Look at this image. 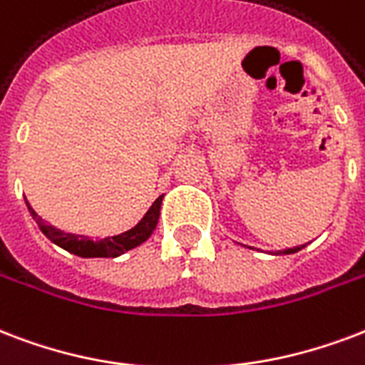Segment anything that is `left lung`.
I'll list each match as a JSON object with an SVG mask.
<instances>
[{
	"mask_svg": "<svg viewBox=\"0 0 365 365\" xmlns=\"http://www.w3.org/2000/svg\"><path fill=\"white\" fill-rule=\"evenodd\" d=\"M306 245H300V247H293V249H285V250H277L275 255H293V252H299L300 249H304Z\"/></svg>",
	"mask_w": 365,
	"mask_h": 365,
	"instance_id": "1",
	"label": "left lung"
}]
</instances>
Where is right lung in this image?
<instances>
[{
  "label": "right lung",
  "instance_id": "right-lung-1",
  "mask_svg": "<svg viewBox=\"0 0 365 365\" xmlns=\"http://www.w3.org/2000/svg\"><path fill=\"white\" fill-rule=\"evenodd\" d=\"M160 195L157 201L153 202L151 208L147 210L145 216L139 220V224L128 230V232L120 233V235H113V237L105 239H93L83 237V235H76V233H65L63 230H57L55 226L46 224V220H41V216L36 214V210L26 201V207L32 214V218L36 220V224L41 230V233L46 235L51 243H55L61 249L68 250L72 255L82 258H116L124 255L126 250L135 249L138 245L145 243L147 239L151 237V233L155 232V227L158 224V216H160V202H163Z\"/></svg>",
  "mask_w": 365,
  "mask_h": 365
}]
</instances>
